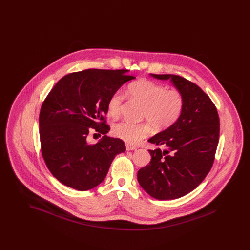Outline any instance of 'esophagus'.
I'll use <instances>...</instances> for the list:
<instances>
[{"mask_svg": "<svg viewBox=\"0 0 250 250\" xmlns=\"http://www.w3.org/2000/svg\"><path fill=\"white\" fill-rule=\"evenodd\" d=\"M125 147H126V150L127 151H133V150H136L137 149V146L130 144V143H126L125 144Z\"/></svg>", "mask_w": 250, "mask_h": 250, "instance_id": "34e87169", "label": "esophagus"}]
</instances>
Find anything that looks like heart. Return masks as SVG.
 Listing matches in <instances>:
<instances>
[{"label": "heart", "mask_w": 250, "mask_h": 250, "mask_svg": "<svg viewBox=\"0 0 250 250\" xmlns=\"http://www.w3.org/2000/svg\"><path fill=\"white\" fill-rule=\"evenodd\" d=\"M127 93L144 104L143 117L149 123L136 124L127 120L121 121L112 126L115 137L127 143H139L152 129H165L180 118L184 108V97L177 90H167L161 84L142 80L131 83ZM124 95L121 91L114 92L108 99V114L117 118L121 114Z\"/></svg>", "instance_id": "1"}]
</instances>
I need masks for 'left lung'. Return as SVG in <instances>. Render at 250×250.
I'll list each match as a JSON object with an SVG mask.
<instances>
[{
	"label": "left lung",
	"mask_w": 250,
	"mask_h": 250,
	"mask_svg": "<svg viewBox=\"0 0 250 250\" xmlns=\"http://www.w3.org/2000/svg\"><path fill=\"white\" fill-rule=\"evenodd\" d=\"M150 75L169 80L184 97V108L172 125L148 140L157 148L149 150L150 164L138 171V181L156 200H174L194 190L213 166L219 117L214 103L198 85L176 75Z\"/></svg>",
	"instance_id": "1"
}]
</instances>
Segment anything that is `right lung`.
Here are the masks:
<instances>
[{
    "label": "right lung",
    "instance_id": "add662e5",
    "mask_svg": "<svg viewBox=\"0 0 250 250\" xmlns=\"http://www.w3.org/2000/svg\"><path fill=\"white\" fill-rule=\"evenodd\" d=\"M128 70L86 69L62 77L49 92L39 115L42 155L49 171L62 185L92 189L107 176L114 157L125 152L124 142L107 136L104 116L111 95L135 79ZM104 136L90 143L87 135Z\"/></svg>",
    "mask_w": 250,
    "mask_h": 250
}]
</instances>
